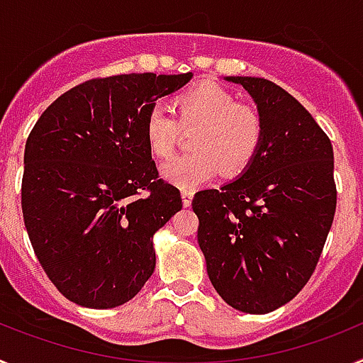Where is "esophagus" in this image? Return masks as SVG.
<instances>
[{"mask_svg":"<svg viewBox=\"0 0 363 363\" xmlns=\"http://www.w3.org/2000/svg\"><path fill=\"white\" fill-rule=\"evenodd\" d=\"M192 196H194V191L192 189H182V201H184V207H189L192 203Z\"/></svg>","mask_w":363,"mask_h":363,"instance_id":"obj_1","label":"esophagus"}]
</instances>
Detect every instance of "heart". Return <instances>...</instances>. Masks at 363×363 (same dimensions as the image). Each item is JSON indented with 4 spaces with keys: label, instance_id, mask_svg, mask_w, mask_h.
Listing matches in <instances>:
<instances>
[{
    "label": "heart",
    "instance_id": "1",
    "mask_svg": "<svg viewBox=\"0 0 363 363\" xmlns=\"http://www.w3.org/2000/svg\"><path fill=\"white\" fill-rule=\"evenodd\" d=\"M176 120L162 107L150 108L143 123L145 145L154 158L174 154L179 130L196 129L192 152L163 167V178L182 189L209 182L218 171L236 176L251 165L264 142L265 125L252 105L238 104L236 96L216 83H201L172 99Z\"/></svg>",
    "mask_w": 363,
    "mask_h": 363
}]
</instances>
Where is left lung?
<instances>
[{"instance_id": "left-lung-1", "label": "left lung", "mask_w": 363, "mask_h": 363, "mask_svg": "<svg viewBox=\"0 0 363 363\" xmlns=\"http://www.w3.org/2000/svg\"><path fill=\"white\" fill-rule=\"evenodd\" d=\"M225 79L256 101L264 142L238 179L196 192L192 211L216 293L242 313L265 314L293 300L318 264L336 211L333 145L277 83Z\"/></svg>"}]
</instances>
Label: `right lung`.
I'll use <instances>...</instances> for the list:
<instances>
[{
  "label": "right lung",
  "mask_w": 363,
  "mask_h": 363,
  "mask_svg": "<svg viewBox=\"0 0 363 363\" xmlns=\"http://www.w3.org/2000/svg\"><path fill=\"white\" fill-rule=\"evenodd\" d=\"M187 74H120L79 83L50 104L25 145L21 209L38 262L82 307L136 296L156 265L152 236L182 209L143 138L154 101Z\"/></svg>",
  "instance_id": "1"
}]
</instances>
